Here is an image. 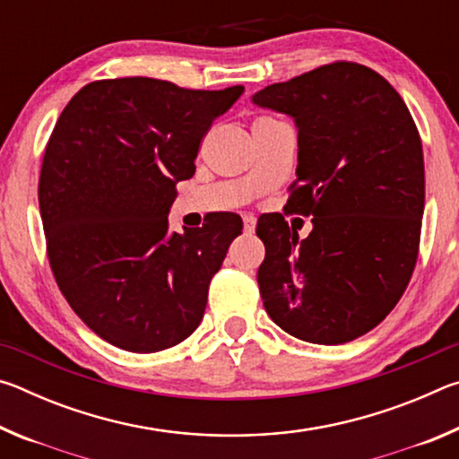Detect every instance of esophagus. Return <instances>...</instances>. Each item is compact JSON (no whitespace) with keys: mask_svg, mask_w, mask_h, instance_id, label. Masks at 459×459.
I'll use <instances>...</instances> for the list:
<instances>
[{"mask_svg":"<svg viewBox=\"0 0 459 459\" xmlns=\"http://www.w3.org/2000/svg\"><path fill=\"white\" fill-rule=\"evenodd\" d=\"M243 224H245L247 235H253L255 227H257V219H255V216H251V214H245L243 216Z\"/></svg>","mask_w":459,"mask_h":459,"instance_id":"esophagus-1","label":"esophagus"}]
</instances>
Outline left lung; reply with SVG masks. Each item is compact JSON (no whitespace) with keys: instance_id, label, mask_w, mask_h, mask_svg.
<instances>
[{"instance_id":"1","label":"left lung","mask_w":459,"mask_h":459,"mask_svg":"<svg viewBox=\"0 0 459 459\" xmlns=\"http://www.w3.org/2000/svg\"><path fill=\"white\" fill-rule=\"evenodd\" d=\"M251 100L298 127V180L285 211L314 216L306 238L281 214L259 219L263 306L295 338L344 344L383 322L413 275L421 137L399 92L356 62L269 84Z\"/></svg>"}]
</instances>
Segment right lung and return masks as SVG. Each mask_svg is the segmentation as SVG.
Segmentation results:
<instances>
[{
  "label": "right lung",
  "instance_id": "1",
  "mask_svg": "<svg viewBox=\"0 0 459 459\" xmlns=\"http://www.w3.org/2000/svg\"><path fill=\"white\" fill-rule=\"evenodd\" d=\"M243 92L129 76L87 84L58 117L38 188L48 259L74 314L108 344L158 352L200 325L243 221L221 212L174 232L168 214L202 137Z\"/></svg>",
  "mask_w": 459,
  "mask_h": 459
}]
</instances>
